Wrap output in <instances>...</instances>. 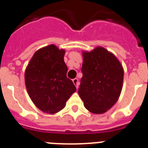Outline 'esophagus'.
Returning <instances> with one entry per match:
<instances>
[{"mask_svg": "<svg viewBox=\"0 0 148 148\" xmlns=\"http://www.w3.org/2000/svg\"><path fill=\"white\" fill-rule=\"evenodd\" d=\"M73 83H74V86H76L77 89H78V87H79V81H78V79L77 78H74V79H73Z\"/></svg>", "mask_w": 148, "mask_h": 148, "instance_id": "34e87169", "label": "esophagus"}]
</instances>
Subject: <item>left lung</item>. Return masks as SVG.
<instances>
[{"mask_svg": "<svg viewBox=\"0 0 148 148\" xmlns=\"http://www.w3.org/2000/svg\"><path fill=\"white\" fill-rule=\"evenodd\" d=\"M78 94L84 107L92 114H101L117 101L122 91L123 68L112 53L97 47L83 51V64Z\"/></svg>", "mask_w": 148, "mask_h": 148, "instance_id": "obj_1", "label": "left lung"}]
</instances>
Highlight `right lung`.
<instances>
[{
  "mask_svg": "<svg viewBox=\"0 0 148 148\" xmlns=\"http://www.w3.org/2000/svg\"><path fill=\"white\" fill-rule=\"evenodd\" d=\"M64 49L54 44L36 51L25 71V82L30 99L35 106L47 114L62 110L71 95L76 91L67 77L64 62Z\"/></svg>",
  "mask_w": 148,
  "mask_h": 148,
  "instance_id": "1",
  "label": "right lung"
}]
</instances>
